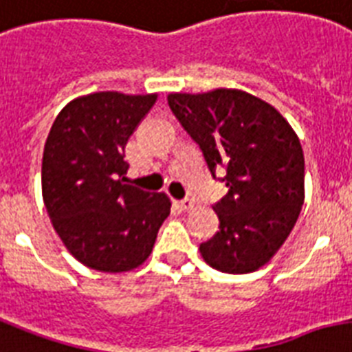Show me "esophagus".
Instances as JSON below:
<instances>
[{
	"label": "esophagus",
	"instance_id": "esophagus-1",
	"mask_svg": "<svg viewBox=\"0 0 352 352\" xmlns=\"http://www.w3.org/2000/svg\"><path fill=\"white\" fill-rule=\"evenodd\" d=\"M177 204H179V208H181V210H184V211H188V210H191V208H193V201H191V199H182V201H179Z\"/></svg>",
	"mask_w": 352,
	"mask_h": 352
}]
</instances>
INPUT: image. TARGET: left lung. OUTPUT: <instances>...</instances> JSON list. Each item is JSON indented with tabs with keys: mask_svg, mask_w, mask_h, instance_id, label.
<instances>
[{
	"mask_svg": "<svg viewBox=\"0 0 352 352\" xmlns=\"http://www.w3.org/2000/svg\"><path fill=\"white\" fill-rule=\"evenodd\" d=\"M173 116L228 193L213 206L219 231L201 244L222 273H251L280 250L304 204V151L278 110L242 90L170 94Z\"/></svg>",
	"mask_w": 352,
	"mask_h": 352,
	"instance_id": "obj_1",
	"label": "left lung"
}]
</instances>
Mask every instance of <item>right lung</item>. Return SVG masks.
<instances>
[{"label":"right lung","mask_w":352,"mask_h":352,"mask_svg":"<svg viewBox=\"0 0 352 352\" xmlns=\"http://www.w3.org/2000/svg\"><path fill=\"white\" fill-rule=\"evenodd\" d=\"M155 99L119 92L77 97L47 137L43 201L63 244L90 270L121 273L141 265L170 215L164 193L124 184V148Z\"/></svg>","instance_id":"1"}]
</instances>
